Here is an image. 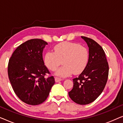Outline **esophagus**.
<instances>
[{
    "instance_id": "obj_1",
    "label": "esophagus",
    "mask_w": 123,
    "mask_h": 123,
    "mask_svg": "<svg viewBox=\"0 0 123 123\" xmlns=\"http://www.w3.org/2000/svg\"><path fill=\"white\" fill-rule=\"evenodd\" d=\"M55 82H59L61 81L62 79L59 78H58V77H55Z\"/></svg>"
}]
</instances>
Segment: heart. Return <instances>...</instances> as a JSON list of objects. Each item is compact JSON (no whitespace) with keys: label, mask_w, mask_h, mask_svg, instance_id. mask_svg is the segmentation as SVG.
Returning a JSON list of instances; mask_svg holds the SVG:
<instances>
[{"label":"heart","mask_w":123,"mask_h":123,"mask_svg":"<svg viewBox=\"0 0 123 123\" xmlns=\"http://www.w3.org/2000/svg\"><path fill=\"white\" fill-rule=\"evenodd\" d=\"M89 51L87 48L77 43L64 42L56 45L53 51H48L43 57L47 68L54 71L61 64L63 65L55 72L61 77L69 76L72 73L80 74L85 70L89 60Z\"/></svg>","instance_id":"b5f03b06"}]
</instances>
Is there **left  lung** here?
Returning a JSON list of instances; mask_svg holds the SVG:
<instances>
[{"instance_id": "8db88e82", "label": "left lung", "mask_w": 123, "mask_h": 123, "mask_svg": "<svg viewBox=\"0 0 123 123\" xmlns=\"http://www.w3.org/2000/svg\"><path fill=\"white\" fill-rule=\"evenodd\" d=\"M81 38L89 48V60L85 70L73 80V87L69 96L75 103L87 105L103 91L108 78L109 65L105 52L98 43L86 37Z\"/></svg>"}]
</instances>
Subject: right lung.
Listing matches in <instances>:
<instances>
[{"instance_id": "obj_1", "label": "right lung", "mask_w": 123, "mask_h": 123, "mask_svg": "<svg viewBox=\"0 0 123 123\" xmlns=\"http://www.w3.org/2000/svg\"><path fill=\"white\" fill-rule=\"evenodd\" d=\"M46 45L41 39L28 40L15 50L9 60L8 73L12 88L18 98L28 105L44 102L55 83L53 76L44 77L50 73L43 58Z\"/></svg>"}]
</instances>
